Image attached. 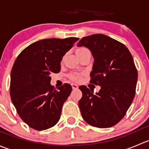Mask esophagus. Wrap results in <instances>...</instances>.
Segmentation results:
<instances>
[{"instance_id": "34e87169", "label": "esophagus", "mask_w": 149, "mask_h": 149, "mask_svg": "<svg viewBox=\"0 0 149 149\" xmlns=\"http://www.w3.org/2000/svg\"><path fill=\"white\" fill-rule=\"evenodd\" d=\"M71 86H72V88H73V90H75V89H78V88H79V86H78L77 84H71Z\"/></svg>"}]
</instances>
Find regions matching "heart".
<instances>
[{
    "instance_id": "heart-1",
    "label": "heart",
    "mask_w": 149,
    "mask_h": 149,
    "mask_svg": "<svg viewBox=\"0 0 149 149\" xmlns=\"http://www.w3.org/2000/svg\"><path fill=\"white\" fill-rule=\"evenodd\" d=\"M86 48H84V47H81L79 48V49H76V54L79 53V52H82L84 50H86ZM69 77H70V79L72 80L75 81H80L82 78V75L81 73H71L70 75H69Z\"/></svg>"
}]
</instances>
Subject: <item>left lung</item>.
<instances>
[{"mask_svg":"<svg viewBox=\"0 0 149 149\" xmlns=\"http://www.w3.org/2000/svg\"><path fill=\"white\" fill-rule=\"evenodd\" d=\"M90 49L94 58L90 82L101 86L98 93L86 86L79 102L81 115L88 124L110 127L125 115L135 94L138 71L125 45L108 36L96 34L83 37L78 47Z\"/></svg>","mask_w":149,"mask_h":149,"instance_id":"left-lung-1","label":"left lung"}]
</instances>
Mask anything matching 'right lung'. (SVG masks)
<instances>
[{
    "label": "right lung",
    "mask_w": 149,
    "mask_h": 149,
    "mask_svg": "<svg viewBox=\"0 0 149 149\" xmlns=\"http://www.w3.org/2000/svg\"><path fill=\"white\" fill-rule=\"evenodd\" d=\"M79 40H40L16 58L10 73V99L22 120L31 128L44 130L59 121L72 87L65 84L56 90L50 84L49 75L59 73L63 57Z\"/></svg>",
    "instance_id": "obj_1"
}]
</instances>
